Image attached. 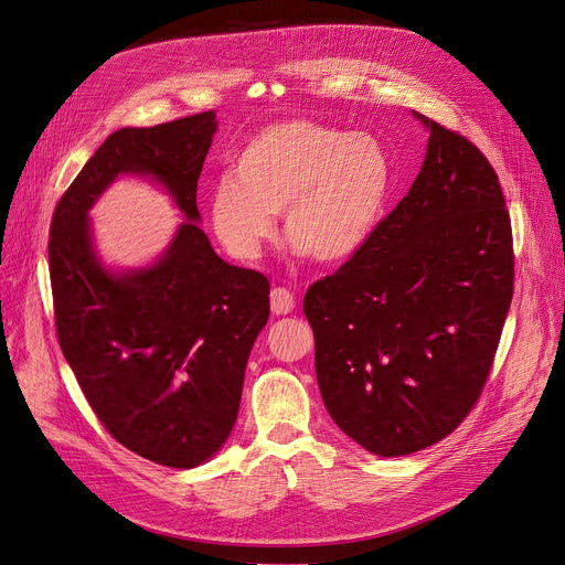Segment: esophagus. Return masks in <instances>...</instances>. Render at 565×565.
<instances>
[{
  "label": "esophagus",
  "mask_w": 565,
  "mask_h": 565,
  "mask_svg": "<svg viewBox=\"0 0 565 565\" xmlns=\"http://www.w3.org/2000/svg\"><path fill=\"white\" fill-rule=\"evenodd\" d=\"M297 306V299H294V294L285 287H276L271 291V312L274 315H289Z\"/></svg>",
  "instance_id": "obj_1"
}]
</instances>
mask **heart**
Masks as SVG:
<instances>
[{"label":"heart","mask_w":565,"mask_h":565,"mask_svg":"<svg viewBox=\"0 0 565 565\" xmlns=\"http://www.w3.org/2000/svg\"><path fill=\"white\" fill-rule=\"evenodd\" d=\"M388 183V156L367 132L291 119L266 126L238 151L234 177L211 185L209 218L241 262L262 257L280 211L294 250L342 262L377 225Z\"/></svg>","instance_id":"1"}]
</instances>
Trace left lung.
<instances>
[{
	"instance_id": "1",
	"label": "left lung",
	"mask_w": 565,
	"mask_h": 565,
	"mask_svg": "<svg viewBox=\"0 0 565 565\" xmlns=\"http://www.w3.org/2000/svg\"><path fill=\"white\" fill-rule=\"evenodd\" d=\"M429 130L409 193L303 299L321 399L382 458L441 441L486 386L513 299V232L499 177L467 138Z\"/></svg>"
}]
</instances>
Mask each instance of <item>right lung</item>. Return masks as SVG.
<instances>
[{"label":"right lung","mask_w":565,"mask_h":565,"mask_svg":"<svg viewBox=\"0 0 565 565\" xmlns=\"http://www.w3.org/2000/svg\"><path fill=\"white\" fill-rule=\"evenodd\" d=\"M216 113L119 128L62 195L50 225L60 347L98 420L121 446L172 467L204 465L236 423L250 349L268 319V280L213 253L198 179ZM119 175L163 184L186 221L151 265L110 269L88 209Z\"/></svg>","instance_id":"right-lung-1"}]
</instances>
